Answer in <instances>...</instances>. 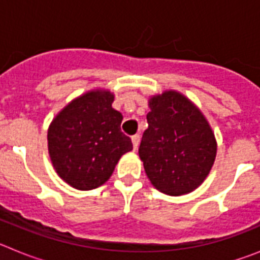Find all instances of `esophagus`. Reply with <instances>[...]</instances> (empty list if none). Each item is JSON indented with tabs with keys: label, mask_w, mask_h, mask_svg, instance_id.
I'll use <instances>...</instances> for the list:
<instances>
[{
	"label": "esophagus",
	"mask_w": 260,
	"mask_h": 260,
	"mask_svg": "<svg viewBox=\"0 0 260 260\" xmlns=\"http://www.w3.org/2000/svg\"><path fill=\"white\" fill-rule=\"evenodd\" d=\"M132 142L133 148H134V151H137L138 146H139V142H141V137H139V135H134V137H132Z\"/></svg>",
	"instance_id": "34e87169"
}]
</instances>
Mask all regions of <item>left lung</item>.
Instances as JSON below:
<instances>
[{
  "instance_id": "obj_1",
  "label": "left lung",
  "mask_w": 260,
  "mask_h": 260,
  "mask_svg": "<svg viewBox=\"0 0 260 260\" xmlns=\"http://www.w3.org/2000/svg\"><path fill=\"white\" fill-rule=\"evenodd\" d=\"M148 127L139 157L148 180L160 192L189 194L207 178L217 152L215 133L194 103L176 89L148 99Z\"/></svg>"
}]
</instances>
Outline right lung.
I'll return each mask as SVG.
<instances>
[{
  "label": "right lung",
  "instance_id": "add662e5",
  "mask_svg": "<svg viewBox=\"0 0 260 260\" xmlns=\"http://www.w3.org/2000/svg\"><path fill=\"white\" fill-rule=\"evenodd\" d=\"M113 102L109 89H89L62 108L48 127L53 168L74 189L86 191L104 185L121 156L133 150Z\"/></svg>",
  "mask_w": 260,
  "mask_h": 260
}]
</instances>
